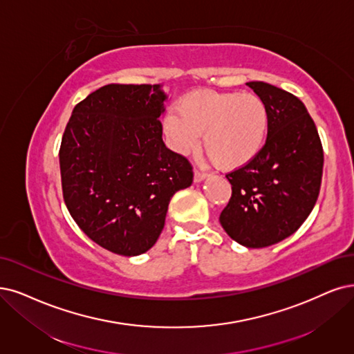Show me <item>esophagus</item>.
I'll list each match as a JSON object with an SVG mask.
<instances>
[{"label": "esophagus", "instance_id": "34e87169", "mask_svg": "<svg viewBox=\"0 0 354 354\" xmlns=\"http://www.w3.org/2000/svg\"><path fill=\"white\" fill-rule=\"evenodd\" d=\"M207 176H208V174H205L204 170L195 169V172H194V182H201V180H204Z\"/></svg>", "mask_w": 354, "mask_h": 354}]
</instances>
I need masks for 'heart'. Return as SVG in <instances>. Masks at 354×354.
Listing matches in <instances>:
<instances>
[{"mask_svg": "<svg viewBox=\"0 0 354 354\" xmlns=\"http://www.w3.org/2000/svg\"><path fill=\"white\" fill-rule=\"evenodd\" d=\"M163 129L179 154L197 150L203 134V149L212 162L232 170L252 162L263 150L270 113L266 102L252 93L197 90L165 115Z\"/></svg>", "mask_w": 354, "mask_h": 354, "instance_id": "1", "label": "heart"}]
</instances>
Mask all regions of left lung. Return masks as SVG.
I'll use <instances>...</instances> for the list:
<instances>
[{"instance_id":"8db88e82","label":"left lung","mask_w":354,"mask_h":354,"mask_svg":"<svg viewBox=\"0 0 354 354\" xmlns=\"http://www.w3.org/2000/svg\"><path fill=\"white\" fill-rule=\"evenodd\" d=\"M270 113L266 146L252 162L226 175L232 197L220 214L229 236L246 248H266L293 234L315 205L324 150L305 104L264 82L246 83Z\"/></svg>"}]
</instances>
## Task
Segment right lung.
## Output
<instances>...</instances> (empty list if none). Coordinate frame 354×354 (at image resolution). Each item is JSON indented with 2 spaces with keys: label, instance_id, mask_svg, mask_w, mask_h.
<instances>
[{
  "label": "right lung",
  "instance_id": "obj_1",
  "mask_svg": "<svg viewBox=\"0 0 354 354\" xmlns=\"http://www.w3.org/2000/svg\"><path fill=\"white\" fill-rule=\"evenodd\" d=\"M160 84H108L75 104L59 167L65 205L87 236L124 257L159 239L170 198L191 187L192 166L169 150Z\"/></svg>",
  "mask_w": 354,
  "mask_h": 354
}]
</instances>
